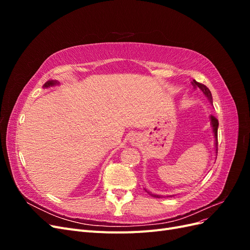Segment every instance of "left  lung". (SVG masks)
Returning <instances> with one entry per match:
<instances>
[{
	"mask_svg": "<svg viewBox=\"0 0 250 250\" xmlns=\"http://www.w3.org/2000/svg\"><path fill=\"white\" fill-rule=\"evenodd\" d=\"M192 85L194 86V88L199 87V88L202 90L203 95L207 97V99L208 100V102H209L210 104H213V97H211V93H210V90H209L206 85L201 84V83L197 82L196 80H193V81H192ZM209 121H210L211 128H213V133H214V138H215V149H216V153H218V126H219V123H218V120H217L215 117H213V116L209 117ZM146 191H147V190H146ZM147 192H148V191H147ZM148 193H149L150 195H152L153 197H157V198L161 197V196L151 194L150 192H148Z\"/></svg>",
	"mask_w": 250,
	"mask_h": 250,
	"instance_id": "left-lung-1",
	"label": "left lung"
}]
</instances>
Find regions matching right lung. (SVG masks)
Segmentation results:
<instances>
[{
  "label": "right lung",
  "mask_w": 250,
  "mask_h": 250,
  "mask_svg": "<svg viewBox=\"0 0 250 250\" xmlns=\"http://www.w3.org/2000/svg\"><path fill=\"white\" fill-rule=\"evenodd\" d=\"M59 82L57 80H49L47 81L46 83L43 84V88H48V87H51V86H55V85H58Z\"/></svg>",
  "instance_id": "right-lung-1"
}]
</instances>
